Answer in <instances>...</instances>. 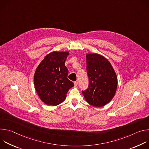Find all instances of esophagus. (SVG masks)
<instances>
[{"label":"esophagus","instance_id":"obj_1","mask_svg":"<svg viewBox=\"0 0 149 149\" xmlns=\"http://www.w3.org/2000/svg\"><path fill=\"white\" fill-rule=\"evenodd\" d=\"M74 86H75V87H77V86H78V82H77V81L74 82Z\"/></svg>","mask_w":149,"mask_h":149}]
</instances>
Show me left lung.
Segmentation results:
<instances>
[{
  "instance_id": "obj_1",
  "label": "left lung",
  "mask_w": 149,
  "mask_h": 149,
  "mask_svg": "<svg viewBox=\"0 0 149 149\" xmlns=\"http://www.w3.org/2000/svg\"><path fill=\"white\" fill-rule=\"evenodd\" d=\"M88 88L82 91L86 101L96 107L107 104L114 97L118 84L116 72L109 60L97 53L86 54Z\"/></svg>"
}]
</instances>
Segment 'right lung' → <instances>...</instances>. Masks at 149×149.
<instances>
[{"label":"right lung","mask_w":149,"mask_h":149,"mask_svg":"<svg viewBox=\"0 0 149 149\" xmlns=\"http://www.w3.org/2000/svg\"><path fill=\"white\" fill-rule=\"evenodd\" d=\"M68 51H53L45 56L37 67L34 77L35 88L40 100L48 105L56 106L67 97L74 86L68 78L65 62Z\"/></svg>","instance_id":"right-lung-1"}]
</instances>
